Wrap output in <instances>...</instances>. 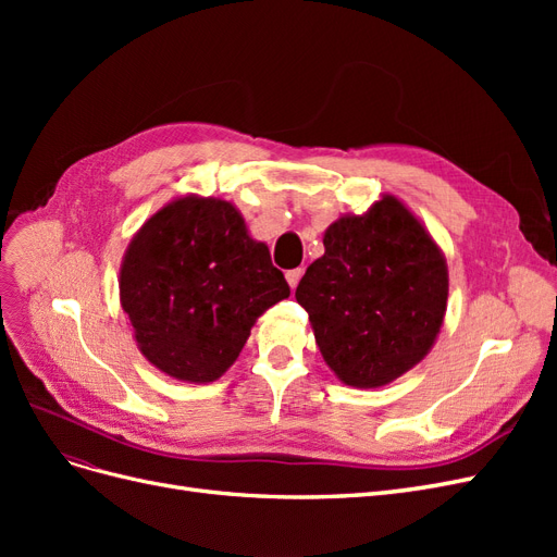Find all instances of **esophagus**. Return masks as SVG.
<instances>
[{
  "label": "esophagus",
  "instance_id": "34e87169",
  "mask_svg": "<svg viewBox=\"0 0 557 557\" xmlns=\"http://www.w3.org/2000/svg\"><path fill=\"white\" fill-rule=\"evenodd\" d=\"M299 278H301V269H288V272H285V281H288V285H290L293 290L297 288Z\"/></svg>",
  "mask_w": 557,
  "mask_h": 557
}]
</instances>
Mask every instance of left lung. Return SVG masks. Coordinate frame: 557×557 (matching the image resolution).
Returning <instances> with one entry per match:
<instances>
[{"label": "left lung", "mask_w": 557, "mask_h": 557, "mask_svg": "<svg viewBox=\"0 0 557 557\" xmlns=\"http://www.w3.org/2000/svg\"><path fill=\"white\" fill-rule=\"evenodd\" d=\"M323 244L295 293L320 356L346 385L393 383L428 356L444 325V252L395 195L336 218Z\"/></svg>", "instance_id": "obj_1"}]
</instances>
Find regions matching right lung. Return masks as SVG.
<instances>
[{
	"label": "right lung",
	"mask_w": 557,
	"mask_h": 557,
	"mask_svg": "<svg viewBox=\"0 0 557 557\" xmlns=\"http://www.w3.org/2000/svg\"><path fill=\"white\" fill-rule=\"evenodd\" d=\"M117 288L141 356L183 383L221 379L256 320L290 297L239 209L199 195L172 199L139 227Z\"/></svg>",
	"instance_id": "1"
}]
</instances>
